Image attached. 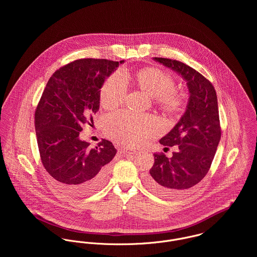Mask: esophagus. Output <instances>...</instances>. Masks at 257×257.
I'll list each match as a JSON object with an SVG mask.
<instances>
[{"label": "esophagus", "instance_id": "34e87169", "mask_svg": "<svg viewBox=\"0 0 257 257\" xmlns=\"http://www.w3.org/2000/svg\"><path fill=\"white\" fill-rule=\"evenodd\" d=\"M123 152L128 153V154H136V153H138V150H136L135 148H124Z\"/></svg>", "mask_w": 257, "mask_h": 257}]
</instances>
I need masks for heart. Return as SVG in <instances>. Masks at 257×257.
Here are the masks:
<instances>
[{
    "mask_svg": "<svg viewBox=\"0 0 257 257\" xmlns=\"http://www.w3.org/2000/svg\"><path fill=\"white\" fill-rule=\"evenodd\" d=\"M140 89L154 98L156 103L168 112L182 109L183 97L173 90L174 80L169 74L157 68L141 70L136 76ZM126 94V81L119 73L112 74L101 89V104L106 109L120 106ZM107 136L117 144L138 147L160 132L158 120L151 115L117 111L105 122Z\"/></svg>",
    "mask_w": 257,
    "mask_h": 257,
    "instance_id": "obj_1",
    "label": "heart"
}]
</instances>
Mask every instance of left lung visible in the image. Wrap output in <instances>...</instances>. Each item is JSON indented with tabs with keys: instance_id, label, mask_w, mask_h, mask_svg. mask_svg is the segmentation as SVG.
Returning a JSON list of instances; mask_svg holds the SVG:
<instances>
[{
	"instance_id": "left-lung-1",
	"label": "left lung",
	"mask_w": 257,
	"mask_h": 257,
	"mask_svg": "<svg viewBox=\"0 0 257 257\" xmlns=\"http://www.w3.org/2000/svg\"><path fill=\"white\" fill-rule=\"evenodd\" d=\"M185 80L189 99L175 126L159 143L177 146L171 158L154 154V164L147 177L154 192L175 197L199 183L208 173L220 140L218 98L212 83L180 61L153 57Z\"/></svg>"
}]
</instances>
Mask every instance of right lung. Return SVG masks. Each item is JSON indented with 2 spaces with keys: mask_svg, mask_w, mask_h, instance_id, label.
I'll list each match as a JSON object with an SVG mask.
<instances>
[{
  "mask_svg": "<svg viewBox=\"0 0 257 257\" xmlns=\"http://www.w3.org/2000/svg\"><path fill=\"white\" fill-rule=\"evenodd\" d=\"M121 60L119 63H123ZM118 67L107 59H79L48 80L38 103L35 125L42 164L65 192L84 196L106 183L116 153L103 140L95 148L80 139L82 126L100 108L101 88Z\"/></svg>",
  "mask_w": 257,
  "mask_h": 257,
  "instance_id": "right-lung-1",
  "label": "right lung"
}]
</instances>
